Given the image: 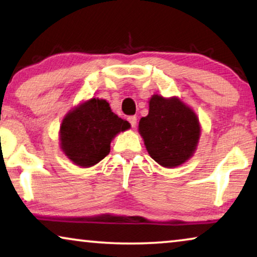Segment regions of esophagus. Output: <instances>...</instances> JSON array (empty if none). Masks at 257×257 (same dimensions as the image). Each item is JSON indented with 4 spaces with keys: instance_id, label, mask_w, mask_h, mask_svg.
Instances as JSON below:
<instances>
[{
    "instance_id": "esophagus-1",
    "label": "esophagus",
    "mask_w": 257,
    "mask_h": 257,
    "mask_svg": "<svg viewBox=\"0 0 257 257\" xmlns=\"http://www.w3.org/2000/svg\"><path fill=\"white\" fill-rule=\"evenodd\" d=\"M127 120H128L130 124H131L132 127H135V126L137 125V117H136V115H128Z\"/></svg>"
}]
</instances>
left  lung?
Instances as JSON below:
<instances>
[{
	"mask_svg": "<svg viewBox=\"0 0 257 257\" xmlns=\"http://www.w3.org/2000/svg\"><path fill=\"white\" fill-rule=\"evenodd\" d=\"M147 152L164 167H177L194 153L200 136V125L194 112L178 98L154 96L150 111L139 121Z\"/></svg>",
	"mask_w": 257,
	"mask_h": 257,
	"instance_id": "8db88e82",
	"label": "left lung"
}]
</instances>
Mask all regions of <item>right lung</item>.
I'll use <instances>...</instances> for the list:
<instances>
[{"label":"right lung","mask_w":257,"mask_h":257,"mask_svg":"<svg viewBox=\"0 0 257 257\" xmlns=\"http://www.w3.org/2000/svg\"><path fill=\"white\" fill-rule=\"evenodd\" d=\"M128 127L106 100L92 98L66 114L61 126L62 150L78 166H93L110 153L114 136Z\"/></svg>","instance_id":"add662e5"}]
</instances>
